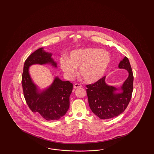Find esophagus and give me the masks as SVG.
Wrapping results in <instances>:
<instances>
[{"label":"esophagus","mask_w":154,"mask_h":154,"mask_svg":"<svg viewBox=\"0 0 154 154\" xmlns=\"http://www.w3.org/2000/svg\"><path fill=\"white\" fill-rule=\"evenodd\" d=\"M82 87V85L80 84H75L74 85L73 88L74 89H76V88H81Z\"/></svg>","instance_id":"esophagus-1"}]
</instances>
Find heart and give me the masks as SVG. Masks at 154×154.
Returning a JSON list of instances; mask_svg holds the SVG:
<instances>
[{"label":"heart","instance_id":"obj_1","mask_svg":"<svg viewBox=\"0 0 154 154\" xmlns=\"http://www.w3.org/2000/svg\"><path fill=\"white\" fill-rule=\"evenodd\" d=\"M110 62V54L96 48H86L72 51L69 58L60 59V66L67 78L72 80L79 68L81 77L87 83L99 80Z\"/></svg>","mask_w":154,"mask_h":154}]
</instances>
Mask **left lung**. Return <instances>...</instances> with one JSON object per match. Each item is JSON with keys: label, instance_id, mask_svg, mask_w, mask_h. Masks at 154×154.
Segmentation results:
<instances>
[{"label": "left lung", "instance_id": "1", "mask_svg": "<svg viewBox=\"0 0 154 154\" xmlns=\"http://www.w3.org/2000/svg\"><path fill=\"white\" fill-rule=\"evenodd\" d=\"M118 67L125 69L128 77L119 87L110 85L106 76L93 84L87 85V94L91 110L101 119L117 117L126 109L132 97L133 75L127 57L120 61Z\"/></svg>", "mask_w": 154, "mask_h": 154}]
</instances>
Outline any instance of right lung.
Masks as SVG:
<instances>
[{
	"label": "right lung",
	"instance_id": "1",
	"mask_svg": "<svg viewBox=\"0 0 154 154\" xmlns=\"http://www.w3.org/2000/svg\"><path fill=\"white\" fill-rule=\"evenodd\" d=\"M51 52L40 48L26 59L23 65L22 85L24 97L30 109L39 114L47 121L58 120L66 114L69 108V97L73 84L55 76L51 84L45 87H39L32 80L29 67L34 65H50L57 69V62Z\"/></svg>",
	"mask_w": 154,
	"mask_h": 154
}]
</instances>
